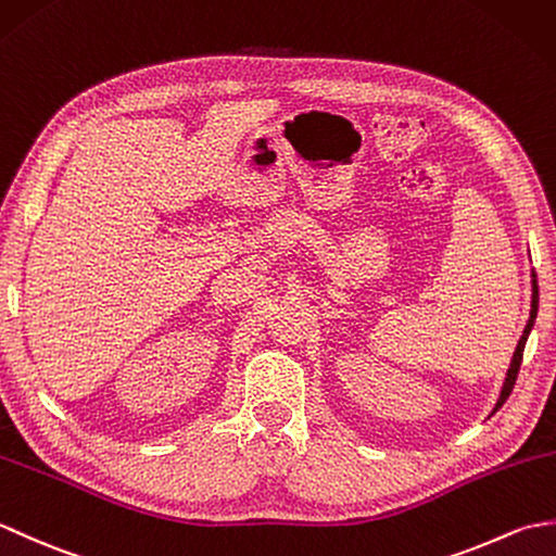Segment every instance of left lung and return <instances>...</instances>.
Instances as JSON below:
<instances>
[{"label":"left lung","instance_id":"obj_1","mask_svg":"<svg viewBox=\"0 0 556 556\" xmlns=\"http://www.w3.org/2000/svg\"><path fill=\"white\" fill-rule=\"evenodd\" d=\"M535 315H538V279H535V271H533V311H530V320H528V325H526V329H523V337H521V341H518V346H516L514 361H511V368H509V372H506V382H504V389H502L500 401H497V406H494V410H500V408H502V404H504L506 399H509L511 389H514V384H516L518 370H521V363H523V349H526V341H528L530 329H533Z\"/></svg>","mask_w":556,"mask_h":556}]
</instances>
